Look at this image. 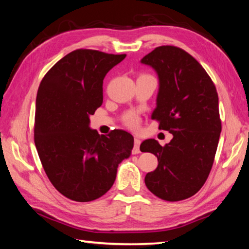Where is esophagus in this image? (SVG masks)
I'll return each mask as SVG.
<instances>
[{
    "label": "esophagus",
    "instance_id": "1",
    "mask_svg": "<svg viewBox=\"0 0 249 249\" xmlns=\"http://www.w3.org/2000/svg\"><path fill=\"white\" fill-rule=\"evenodd\" d=\"M140 143H141V141L138 138H135L133 154H138V153L140 152Z\"/></svg>",
    "mask_w": 249,
    "mask_h": 249
}]
</instances>
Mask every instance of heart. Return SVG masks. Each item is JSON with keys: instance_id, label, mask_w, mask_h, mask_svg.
I'll list each match as a JSON object with an SVG mask.
<instances>
[{"instance_id": "obj_1", "label": "heart", "mask_w": 249, "mask_h": 249, "mask_svg": "<svg viewBox=\"0 0 249 249\" xmlns=\"http://www.w3.org/2000/svg\"><path fill=\"white\" fill-rule=\"evenodd\" d=\"M124 123L126 126L130 128H137L139 126L140 119L137 113L135 112H127L124 115Z\"/></svg>"}]
</instances>
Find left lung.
<instances>
[{"label":"left lung","mask_w":249,"mask_h":249,"mask_svg":"<svg viewBox=\"0 0 249 249\" xmlns=\"http://www.w3.org/2000/svg\"><path fill=\"white\" fill-rule=\"evenodd\" d=\"M141 63L154 68L160 78L152 119L173 135L163 146L155 139L141 143V152L158 160L145 185L162 200L187 199L203 186L214 162L221 131L217 91L200 63L178 47H157Z\"/></svg>","instance_id":"left-lung-1"}]
</instances>
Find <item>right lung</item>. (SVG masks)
Masks as SVG:
<instances>
[{
  "label": "right lung",
  "mask_w": 249,
  "mask_h": 249,
  "mask_svg": "<svg viewBox=\"0 0 249 249\" xmlns=\"http://www.w3.org/2000/svg\"><path fill=\"white\" fill-rule=\"evenodd\" d=\"M126 54L77 49L52 66L36 97L34 142L47 177L66 198L88 202L112 187L134 137L114 129L99 136L89 115L103 104V81Z\"/></svg>",
  "instance_id": "1"
}]
</instances>
